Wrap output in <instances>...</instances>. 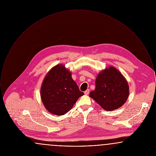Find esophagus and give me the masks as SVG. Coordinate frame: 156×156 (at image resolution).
I'll list each match as a JSON object with an SVG mask.
<instances>
[{
	"instance_id": "obj_1",
	"label": "esophagus",
	"mask_w": 156,
	"mask_h": 156,
	"mask_svg": "<svg viewBox=\"0 0 156 156\" xmlns=\"http://www.w3.org/2000/svg\"><path fill=\"white\" fill-rule=\"evenodd\" d=\"M89 93V89H87V90H85V92H84V94H85V95H88Z\"/></svg>"
}]
</instances>
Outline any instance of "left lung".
<instances>
[{"instance_id":"left-lung-1","label":"left lung","mask_w":156,"mask_h":156,"mask_svg":"<svg viewBox=\"0 0 156 156\" xmlns=\"http://www.w3.org/2000/svg\"><path fill=\"white\" fill-rule=\"evenodd\" d=\"M96 88L89 94L104 109L112 111L125 103L129 94L126 79L115 67L105 69L97 76Z\"/></svg>"}]
</instances>
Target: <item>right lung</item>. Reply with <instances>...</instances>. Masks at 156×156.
Listing matches in <instances>:
<instances>
[{"label": "right lung", "instance_id": "obj_1", "mask_svg": "<svg viewBox=\"0 0 156 156\" xmlns=\"http://www.w3.org/2000/svg\"><path fill=\"white\" fill-rule=\"evenodd\" d=\"M84 94L73 80L65 66L57 65L48 73L42 83L41 98L46 109L56 115H64Z\"/></svg>", "mask_w": 156, "mask_h": 156}]
</instances>
